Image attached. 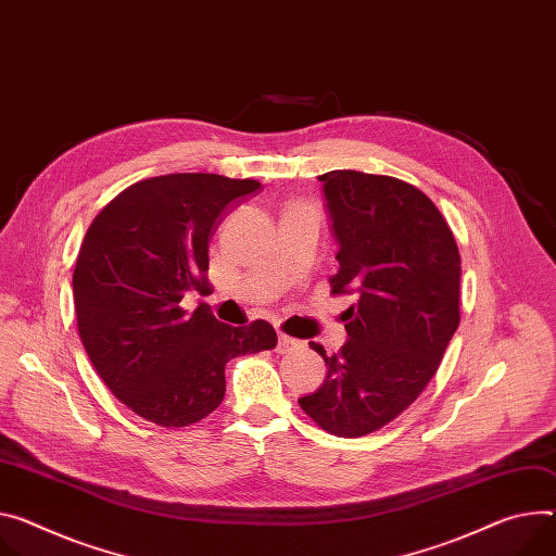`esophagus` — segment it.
Returning a JSON list of instances; mask_svg holds the SVG:
<instances>
[{
	"mask_svg": "<svg viewBox=\"0 0 556 556\" xmlns=\"http://www.w3.org/2000/svg\"><path fill=\"white\" fill-rule=\"evenodd\" d=\"M301 343L296 341V339H290V337H286V334H279V339H277V352L279 355H286V352H290V350H294V348H299Z\"/></svg>",
	"mask_w": 556,
	"mask_h": 556,
	"instance_id": "1",
	"label": "esophagus"
}]
</instances>
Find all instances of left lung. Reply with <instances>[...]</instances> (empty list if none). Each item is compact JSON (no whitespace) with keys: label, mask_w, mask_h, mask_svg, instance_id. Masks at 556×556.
<instances>
[{"label":"left lung","mask_w":556,"mask_h":556,"mask_svg":"<svg viewBox=\"0 0 556 556\" xmlns=\"http://www.w3.org/2000/svg\"><path fill=\"white\" fill-rule=\"evenodd\" d=\"M324 208L337 241L334 294H357L348 341L326 362L319 390L299 406L337 437H364L406 410L434 377L459 328L462 257L432 201L394 177L330 170Z\"/></svg>","instance_id":"8db88e82"}]
</instances>
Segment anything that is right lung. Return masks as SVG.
<instances>
[{
  "label": "right lung",
  "mask_w": 556,
  "mask_h": 556,
  "mask_svg": "<svg viewBox=\"0 0 556 556\" xmlns=\"http://www.w3.org/2000/svg\"><path fill=\"white\" fill-rule=\"evenodd\" d=\"M262 188L255 179L179 173L119 192L90 224L75 264L81 343L111 392L164 428L208 417L226 394V364L270 350L266 321L228 326L208 306L181 308L201 290L208 243L230 206Z\"/></svg>",
  "instance_id": "1"
}]
</instances>
